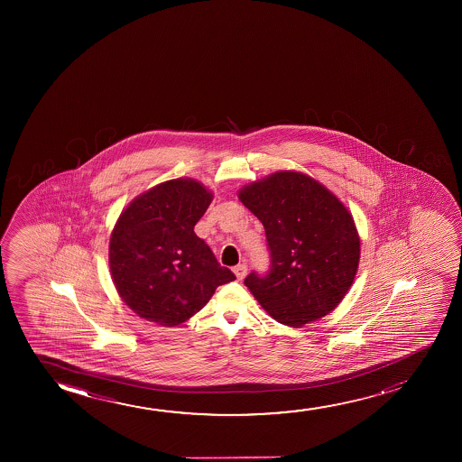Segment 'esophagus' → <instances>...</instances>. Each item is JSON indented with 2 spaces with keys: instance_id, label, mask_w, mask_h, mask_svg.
I'll return each mask as SVG.
<instances>
[{
  "instance_id": "1",
  "label": "esophagus",
  "mask_w": 462,
  "mask_h": 462,
  "mask_svg": "<svg viewBox=\"0 0 462 462\" xmlns=\"http://www.w3.org/2000/svg\"><path fill=\"white\" fill-rule=\"evenodd\" d=\"M235 276L236 279H245L246 278L247 266L245 263H241V265L235 266L234 268Z\"/></svg>"
}]
</instances>
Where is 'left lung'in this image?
Masks as SVG:
<instances>
[{
  "instance_id": "1",
  "label": "left lung",
  "mask_w": 462,
  "mask_h": 462,
  "mask_svg": "<svg viewBox=\"0 0 462 462\" xmlns=\"http://www.w3.org/2000/svg\"><path fill=\"white\" fill-rule=\"evenodd\" d=\"M265 227L266 276L245 284L276 322L300 328L329 314L347 295L360 263V235L347 207L316 178L279 171L238 190Z\"/></svg>"
}]
</instances>
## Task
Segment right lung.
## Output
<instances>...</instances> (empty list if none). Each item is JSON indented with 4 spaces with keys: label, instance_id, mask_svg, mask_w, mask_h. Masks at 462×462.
Returning a JSON list of instances; mask_svg holds the SVG:
<instances>
[{
    "label": "right lung",
    "instance_id": "obj_1",
    "mask_svg": "<svg viewBox=\"0 0 462 462\" xmlns=\"http://www.w3.org/2000/svg\"><path fill=\"white\" fill-rule=\"evenodd\" d=\"M213 192L192 178L156 184L116 219L108 266L123 303L137 316L177 327L196 316L235 274L194 232Z\"/></svg>",
    "mask_w": 462,
    "mask_h": 462
}]
</instances>
